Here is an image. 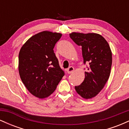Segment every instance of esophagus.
<instances>
[{
    "mask_svg": "<svg viewBox=\"0 0 129 129\" xmlns=\"http://www.w3.org/2000/svg\"><path fill=\"white\" fill-rule=\"evenodd\" d=\"M74 70H75V69H74L73 67H72V66H70L69 69H67V73L69 74L73 73V72H74Z\"/></svg>",
    "mask_w": 129,
    "mask_h": 129,
    "instance_id": "34e87169",
    "label": "esophagus"
}]
</instances>
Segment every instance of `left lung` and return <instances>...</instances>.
Returning a JSON list of instances; mask_svg holds the SVG:
<instances>
[{
    "label": "left lung",
    "instance_id": "left-lung-1",
    "mask_svg": "<svg viewBox=\"0 0 129 129\" xmlns=\"http://www.w3.org/2000/svg\"><path fill=\"white\" fill-rule=\"evenodd\" d=\"M70 37L82 47L84 63L88 64L85 79L81 85L75 87V90L82 98L90 99L100 92L110 76L112 63L110 46L98 34L72 33Z\"/></svg>",
    "mask_w": 129,
    "mask_h": 129
}]
</instances>
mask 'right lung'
I'll return each instance as SVG.
<instances>
[{
    "label": "right lung",
    "instance_id": "right-lung-1",
    "mask_svg": "<svg viewBox=\"0 0 129 129\" xmlns=\"http://www.w3.org/2000/svg\"><path fill=\"white\" fill-rule=\"evenodd\" d=\"M62 35L42 31L33 36L22 47L19 54V72L28 90L39 98L53 93L64 75L54 53Z\"/></svg>",
    "mask_w": 129,
    "mask_h": 129
}]
</instances>
